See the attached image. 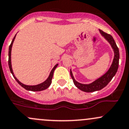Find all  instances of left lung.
Segmentation results:
<instances>
[{
    "mask_svg": "<svg viewBox=\"0 0 129 129\" xmlns=\"http://www.w3.org/2000/svg\"><path fill=\"white\" fill-rule=\"evenodd\" d=\"M100 32L101 34V35L104 38V39L108 41V43L110 44L111 46L112 47V49H113L114 53L113 60H112V64H111V67H109V70L103 75H102L101 77L94 80V82L89 84H83L75 80L74 75H73L72 72L70 69V75H71L73 82H74V85H75L76 87H77L78 89L83 91L87 92V93L101 90V89L105 87L110 82V81L113 78L114 76L116 75L119 67V51L118 47L116 45V42H115L114 40L111 35L106 33L103 32L102 30H100Z\"/></svg>",
    "mask_w": 129,
    "mask_h": 129,
    "instance_id": "obj_1",
    "label": "left lung"
}]
</instances>
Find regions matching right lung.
<instances>
[{
    "label": "right lung",
    "instance_id": "1",
    "mask_svg": "<svg viewBox=\"0 0 129 129\" xmlns=\"http://www.w3.org/2000/svg\"><path fill=\"white\" fill-rule=\"evenodd\" d=\"M16 35H17V34H16L14 38H13V40H12V43H11L9 49V69H10V72L12 73V74L13 75L14 78L16 80V81L18 83L19 85H21L23 88H24L26 89V90L31 91H43V90H44V89H47V88L51 85V82H52V77H53L54 72V70H55V69H56V67H57L58 63L57 64L55 65V66L53 67V69H52L49 75L48 78H47L44 82L38 84V85H26L20 82V81L16 78V77L15 76L14 74H13V70H12V62H11V51H12V45H13V41H14L15 39Z\"/></svg>",
    "mask_w": 129,
    "mask_h": 129
}]
</instances>
